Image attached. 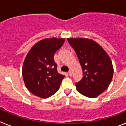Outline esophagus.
Segmentation results:
<instances>
[{"label": "esophagus", "instance_id": "1", "mask_svg": "<svg viewBox=\"0 0 126 126\" xmlns=\"http://www.w3.org/2000/svg\"><path fill=\"white\" fill-rule=\"evenodd\" d=\"M68 74L69 75V76H72V71H71V70L68 72Z\"/></svg>", "mask_w": 126, "mask_h": 126}]
</instances>
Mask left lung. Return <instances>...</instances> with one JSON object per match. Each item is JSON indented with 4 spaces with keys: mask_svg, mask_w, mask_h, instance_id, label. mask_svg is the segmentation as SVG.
<instances>
[{
    "mask_svg": "<svg viewBox=\"0 0 126 126\" xmlns=\"http://www.w3.org/2000/svg\"><path fill=\"white\" fill-rule=\"evenodd\" d=\"M83 69V78L76 83L77 90L89 98L96 97L106 90L113 74L112 61L105 51L89 39L68 38Z\"/></svg>",
    "mask_w": 126,
    "mask_h": 126,
    "instance_id": "8db88e82",
    "label": "left lung"
}]
</instances>
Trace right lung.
<instances>
[{"instance_id": "add662e5", "label": "right lung", "mask_w": 126, "mask_h": 126, "mask_svg": "<svg viewBox=\"0 0 126 126\" xmlns=\"http://www.w3.org/2000/svg\"><path fill=\"white\" fill-rule=\"evenodd\" d=\"M62 38L45 39L36 43L25 58L23 78L26 87L43 98L53 95L59 89L65 76L57 72L54 54L64 44Z\"/></svg>"}]
</instances>
